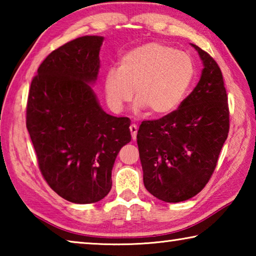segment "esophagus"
<instances>
[{
	"label": "esophagus",
	"mask_w": 256,
	"mask_h": 256,
	"mask_svg": "<svg viewBox=\"0 0 256 256\" xmlns=\"http://www.w3.org/2000/svg\"><path fill=\"white\" fill-rule=\"evenodd\" d=\"M130 131H131V136L133 140H136V133H138V126L136 124H132L131 126H130Z\"/></svg>",
	"instance_id": "1"
}]
</instances>
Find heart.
<instances>
[{
	"mask_svg": "<svg viewBox=\"0 0 256 256\" xmlns=\"http://www.w3.org/2000/svg\"><path fill=\"white\" fill-rule=\"evenodd\" d=\"M196 76L192 58L172 46L148 42L128 52L120 60L118 70L107 71L104 90L108 106L120 112L131 100L134 110H149L154 116L174 112L188 94Z\"/></svg>",
	"mask_w": 256,
	"mask_h": 256,
	"instance_id": "b5f03b06",
	"label": "heart"
}]
</instances>
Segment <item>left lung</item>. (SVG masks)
<instances>
[{"instance_id": "obj_1", "label": "left lung", "mask_w": 256, "mask_h": 256, "mask_svg": "<svg viewBox=\"0 0 256 256\" xmlns=\"http://www.w3.org/2000/svg\"><path fill=\"white\" fill-rule=\"evenodd\" d=\"M203 68L198 84L178 110L144 120L136 136L146 190L177 203L201 192L209 182L229 131L227 94L216 60L196 45Z\"/></svg>"}]
</instances>
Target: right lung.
<instances>
[{"instance_id": "right-lung-1", "label": "right lung", "mask_w": 256, "mask_h": 256, "mask_svg": "<svg viewBox=\"0 0 256 256\" xmlns=\"http://www.w3.org/2000/svg\"><path fill=\"white\" fill-rule=\"evenodd\" d=\"M102 42L84 36L52 52L28 96L27 128L42 174L60 196L78 204L110 193L115 159L131 141V120L107 114L92 86Z\"/></svg>"}]
</instances>
